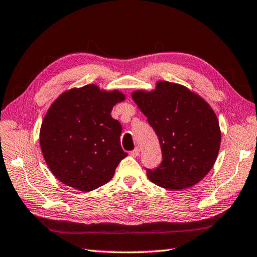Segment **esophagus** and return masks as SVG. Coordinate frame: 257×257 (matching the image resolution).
Wrapping results in <instances>:
<instances>
[{"label": "esophagus", "mask_w": 257, "mask_h": 257, "mask_svg": "<svg viewBox=\"0 0 257 257\" xmlns=\"http://www.w3.org/2000/svg\"><path fill=\"white\" fill-rule=\"evenodd\" d=\"M140 154V149L139 148H135L133 152H130V156H133V157H138Z\"/></svg>", "instance_id": "1"}]
</instances>
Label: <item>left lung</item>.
<instances>
[{
	"label": "left lung",
	"mask_w": 257,
	"mask_h": 257,
	"mask_svg": "<svg viewBox=\"0 0 257 257\" xmlns=\"http://www.w3.org/2000/svg\"><path fill=\"white\" fill-rule=\"evenodd\" d=\"M133 100L157 135L163 162L147 169L150 182L169 190L193 187L207 175L220 147L218 119L209 103L183 84L159 81L135 90Z\"/></svg>",
	"instance_id": "obj_1"
}]
</instances>
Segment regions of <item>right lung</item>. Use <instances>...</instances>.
Here are the masks:
<instances>
[{
	"label": "right lung",
	"mask_w": 257,
	"mask_h": 257,
	"mask_svg": "<svg viewBox=\"0 0 257 257\" xmlns=\"http://www.w3.org/2000/svg\"><path fill=\"white\" fill-rule=\"evenodd\" d=\"M125 95L97 84L65 90L50 105L40 128V147L59 182L91 192L107 184L127 157L121 145V124L111 117L114 104Z\"/></svg>",
	"instance_id": "1"
}]
</instances>
